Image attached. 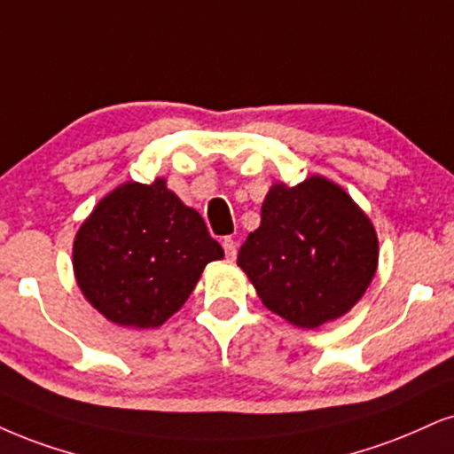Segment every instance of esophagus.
Masks as SVG:
<instances>
[{
  "label": "esophagus",
  "mask_w": 454,
  "mask_h": 454,
  "mask_svg": "<svg viewBox=\"0 0 454 454\" xmlns=\"http://www.w3.org/2000/svg\"><path fill=\"white\" fill-rule=\"evenodd\" d=\"M223 248H225V254L229 259H236L238 254V244L233 238H223Z\"/></svg>",
  "instance_id": "obj_1"
}]
</instances>
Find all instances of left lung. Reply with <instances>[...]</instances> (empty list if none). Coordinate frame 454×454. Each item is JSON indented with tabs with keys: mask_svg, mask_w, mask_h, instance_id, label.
<instances>
[{
	"mask_svg": "<svg viewBox=\"0 0 454 454\" xmlns=\"http://www.w3.org/2000/svg\"><path fill=\"white\" fill-rule=\"evenodd\" d=\"M372 223L326 178L273 184L261 227L246 238L238 265L267 309L301 328H317L354 307L377 271Z\"/></svg>",
	"mask_w": 454,
	"mask_h": 454,
	"instance_id": "8db88e82",
	"label": "left lung"
}]
</instances>
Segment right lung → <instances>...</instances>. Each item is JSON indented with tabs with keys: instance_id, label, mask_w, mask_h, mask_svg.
I'll list each match as a JSON object with an SVG mask.
<instances>
[{
	"instance_id": "add662e5",
	"label": "right lung",
	"mask_w": 454,
	"mask_h": 454,
	"mask_svg": "<svg viewBox=\"0 0 454 454\" xmlns=\"http://www.w3.org/2000/svg\"><path fill=\"white\" fill-rule=\"evenodd\" d=\"M225 256L200 212L166 181L126 183L109 193L73 244L77 284L120 326L155 328L183 307L210 261Z\"/></svg>"
}]
</instances>
